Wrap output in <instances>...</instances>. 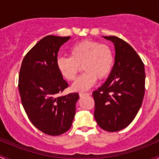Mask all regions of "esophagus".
Instances as JSON below:
<instances>
[{
    "instance_id": "obj_1",
    "label": "esophagus",
    "mask_w": 159,
    "mask_h": 159,
    "mask_svg": "<svg viewBox=\"0 0 159 159\" xmlns=\"http://www.w3.org/2000/svg\"><path fill=\"white\" fill-rule=\"evenodd\" d=\"M79 95H80V97H83V96H89V93H80Z\"/></svg>"
}]
</instances>
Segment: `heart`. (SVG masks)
<instances>
[{"mask_svg": "<svg viewBox=\"0 0 159 159\" xmlns=\"http://www.w3.org/2000/svg\"><path fill=\"white\" fill-rule=\"evenodd\" d=\"M70 57H60L57 68L64 79L76 80L82 66L84 73L72 85L74 91H86L96 80H104L110 74L114 65V54L108 44L93 40H84L72 46Z\"/></svg>", "mask_w": 159, "mask_h": 159, "instance_id": "obj_1", "label": "heart"}]
</instances>
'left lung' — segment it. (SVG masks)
Listing matches in <instances>:
<instances>
[{"instance_id":"left-lung-1","label":"left lung","mask_w":159,"mask_h":159,"mask_svg":"<svg viewBox=\"0 0 159 159\" xmlns=\"http://www.w3.org/2000/svg\"><path fill=\"white\" fill-rule=\"evenodd\" d=\"M116 49L115 63L107 80L93 93L94 117L100 128L118 132L138 113L145 95L144 63L128 43L116 36L104 37Z\"/></svg>"}]
</instances>
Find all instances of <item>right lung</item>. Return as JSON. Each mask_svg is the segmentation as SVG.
Here are the masks:
<instances>
[{
    "label": "right lung",
    "instance_id": "obj_1",
    "mask_svg": "<svg viewBox=\"0 0 159 159\" xmlns=\"http://www.w3.org/2000/svg\"><path fill=\"white\" fill-rule=\"evenodd\" d=\"M70 37L49 35L25 55L19 73L21 102L33 125L49 135L70 129L76 114L77 93L57 96L69 86L57 68V55Z\"/></svg>",
    "mask_w": 159,
    "mask_h": 159
}]
</instances>
